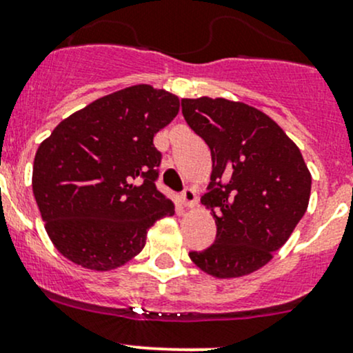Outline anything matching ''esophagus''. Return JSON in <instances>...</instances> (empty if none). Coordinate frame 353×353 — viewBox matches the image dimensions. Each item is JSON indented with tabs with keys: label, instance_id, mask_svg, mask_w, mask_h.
<instances>
[{
	"label": "esophagus",
	"instance_id": "esophagus-1",
	"mask_svg": "<svg viewBox=\"0 0 353 353\" xmlns=\"http://www.w3.org/2000/svg\"><path fill=\"white\" fill-rule=\"evenodd\" d=\"M181 202H183L185 207L193 208L196 205V192L193 188H185L181 192Z\"/></svg>",
	"mask_w": 353,
	"mask_h": 353
}]
</instances>
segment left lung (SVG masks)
Returning <instances> with one entry per match:
<instances>
[{
    "label": "left lung",
    "instance_id": "obj_1",
    "mask_svg": "<svg viewBox=\"0 0 353 353\" xmlns=\"http://www.w3.org/2000/svg\"><path fill=\"white\" fill-rule=\"evenodd\" d=\"M185 121L212 154L202 203L215 242L190 259L214 278H241L268 264L305 215L312 175L299 148L268 114L244 102L181 99Z\"/></svg>",
    "mask_w": 353,
    "mask_h": 353
}]
</instances>
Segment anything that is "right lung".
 <instances>
[{
    "label": "right lung",
    "mask_w": 353,
    "mask_h": 353,
    "mask_svg": "<svg viewBox=\"0 0 353 353\" xmlns=\"http://www.w3.org/2000/svg\"><path fill=\"white\" fill-rule=\"evenodd\" d=\"M178 109L175 94L126 87L63 119L39 146L33 195L63 257L111 271L141 252L158 219L175 214L154 185L161 153L153 138Z\"/></svg>",
    "instance_id": "1"
}]
</instances>
